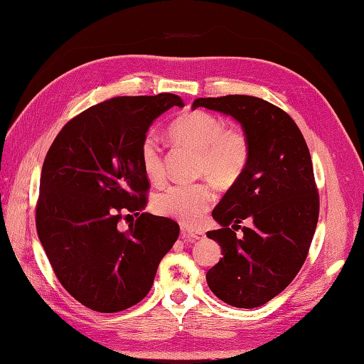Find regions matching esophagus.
I'll use <instances>...</instances> for the list:
<instances>
[{
    "label": "esophagus",
    "mask_w": 364,
    "mask_h": 364,
    "mask_svg": "<svg viewBox=\"0 0 364 364\" xmlns=\"http://www.w3.org/2000/svg\"><path fill=\"white\" fill-rule=\"evenodd\" d=\"M181 237L184 239V242H196L203 239V232L193 230H181Z\"/></svg>",
    "instance_id": "1"
}]
</instances>
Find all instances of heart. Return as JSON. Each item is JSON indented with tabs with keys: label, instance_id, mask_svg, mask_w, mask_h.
<instances>
[{
	"label": "heart",
	"instance_id": "heart-1",
	"mask_svg": "<svg viewBox=\"0 0 364 364\" xmlns=\"http://www.w3.org/2000/svg\"><path fill=\"white\" fill-rule=\"evenodd\" d=\"M175 141L200 151L198 168L201 173L222 184L239 180L250 161V142L235 129H226L215 114L192 112L180 116L172 127ZM139 163L142 172L151 181L164 178L161 147L155 133H147L139 144ZM215 200L213 186L208 183L172 184L158 192L154 208L159 215L181 223H198Z\"/></svg>",
	"mask_w": 364,
	"mask_h": 364
}]
</instances>
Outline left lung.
I'll use <instances>...</instances> for the list:
<instances>
[{
    "label": "left lung",
    "mask_w": 364,
    "mask_h": 364,
    "mask_svg": "<svg viewBox=\"0 0 364 364\" xmlns=\"http://www.w3.org/2000/svg\"><path fill=\"white\" fill-rule=\"evenodd\" d=\"M198 107L232 116L250 142L247 168L213 210L222 228L206 235L223 257L206 281L232 307H260L289 287L309 255L319 214L310 151L291 117L264 99L198 97L192 108ZM243 220L250 228L237 238Z\"/></svg>",
    "instance_id": "left-lung-1"
}]
</instances>
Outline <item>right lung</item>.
<instances>
[{
  "label": "right lung",
  "mask_w": 364,
  "mask_h": 364,
  "mask_svg": "<svg viewBox=\"0 0 364 364\" xmlns=\"http://www.w3.org/2000/svg\"><path fill=\"white\" fill-rule=\"evenodd\" d=\"M180 96H122L92 105L68 122L49 147L36 210L38 239L65 290L83 306L116 314L151 289L180 226L142 213L149 180L139 144ZM139 218L122 232L119 222Z\"/></svg>",
  "instance_id": "right-lung-1"
}]
</instances>
